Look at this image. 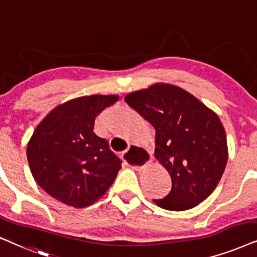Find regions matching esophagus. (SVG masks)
Wrapping results in <instances>:
<instances>
[{
  "mask_svg": "<svg viewBox=\"0 0 257 257\" xmlns=\"http://www.w3.org/2000/svg\"><path fill=\"white\" fill-rule=\"evenodd\" d=\"M123 161L134 170L140 171L151 161V155L146 149L133 145L128 148V151L123 153Z\"/></svg>",
  "mask_w": 257,
  "mask_h": 257,
  "instance_id": "34e87169",
  "label": "esophagus"
}]
</instances>
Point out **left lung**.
<instances>
[{
  "label": "left lung",
  "instance_id": "left-lung-1",
  "mask_svg": "<svg viewBox=\"0 0 257 257\" xmlns=\"http://www.w3.org/2000/svg\"><path fill=\"white\" fill-rule=\"evenodd\" d=\"M124 100L154 126L155 158L171 175V192L153 201L165 210L184 211L205 200L228 161L217 113L181 87L164 83L129 93Z\"/></svg>",
  "mask_w": 257,
  "mask_h": 257
}]
</instances>
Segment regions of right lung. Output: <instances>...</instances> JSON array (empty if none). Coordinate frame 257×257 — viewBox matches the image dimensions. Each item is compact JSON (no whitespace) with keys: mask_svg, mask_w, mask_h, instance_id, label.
<instances>
[{"mask_svg":"<svg viewBox=\"0 0 257 257\" xmlns=\"http://www.w3.org/2000/svg\"><path fill=\"white\" fill-rule=\"evenodd\" d=\"M117 99L115 95L71 99L35 128L27 146L28 164L35 181L51 197L80 209L111 186L122 161L93 126L97 116Z\"/></svg>","mask_w":257,"mask_h":257,"instance_id":"obj_1","label":"right lung"}]
</instances>
